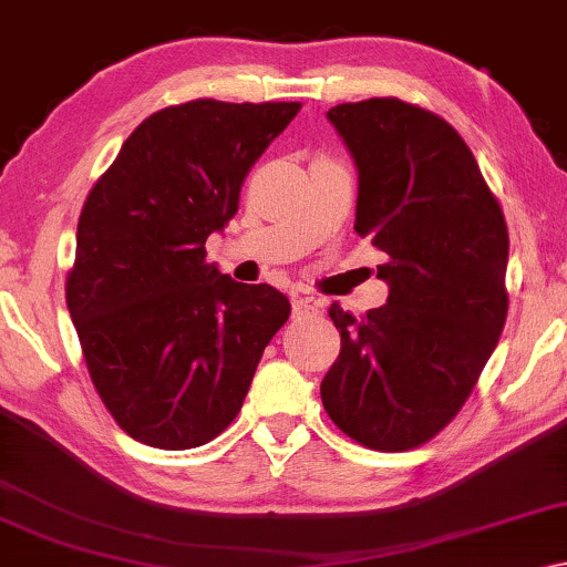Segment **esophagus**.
Segmentation results:
<instances>
[{"instance_id":"1","label":"esophagus","mask_w":567,"mask_h":567,"mask_svg":"<svg viewBox=\"0 0 567 567\" xmlns=\"http://www.w3.org/2000/svg\"><path fill=\"white\" fill-rule=\"evenodd\" d=\"M309 313H317V301L311 296H299L293 299V317H309Z\"/></svg>"}]
</instances>
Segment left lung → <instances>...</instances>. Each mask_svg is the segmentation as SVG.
Here are the masks:
<instances>
[{
    "label": "left lung",
    "instance_id": "8db88e82",
    "mask_svg": "<svg viewBox=\"0 0 567 567\" xmlns=\"http://www.w3.org/2000/svg\"><path fill=\"white\" fill-rule=\"evenodd\" d=\"M327 118L360 172L354 230L388 260L390 296L352 317L321 403L372 451H408L454 421L507 321L509 235L464 138L439 113L400 99L339 103Z\"/></svg>",
    "mask_w": 567,
    "mask_h": 567
}]
</instances>
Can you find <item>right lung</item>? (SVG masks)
I'll return each instance as SVG.
<instances>
[{
    "mask_svg": "<svg viewBox=\"0 0 567 567\" xmlns=\"http://www.w3.org/2000/svg\"><path fill=\"white\" fill-rule=\"evenodd\" d=\"M301 103L197 99L152 113L85 197L65 301L95 390L134 441L203 446L240 413L291 303L235 284L205 240Z\"/></svg>",
    "mask_w": 567,
    "mask_h": 567,
    "instance_id": "add662e5",
    "label": "right lung"
}]
</instances>
